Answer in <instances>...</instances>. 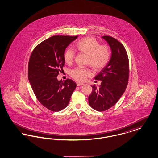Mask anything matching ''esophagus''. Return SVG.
Segmentation results:
<instances>
[{
  "label": "esophagus",
  "mask_w": 158,
  "mask_h": 158,
  "mask_svg": "<svg viewBox=\"0 0 158 158\" xmlns=\"http://www.w3.org/2000/svg\"><path fill=\"white\" fill-rule=\"evenodd\" d=\"M76 85H77V86H82V85H83V83H82L77 82L76 83Z\"/></svg>",
  "instance_id": "1"
}]
</instances>
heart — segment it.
<instances>
[{
    "mask_svg": "<svg viewBox=\"0 0 158 158\" xmlns=\"http://www.w3.org/2000/svg\"><path fill=\"white\" fill-rule=\"evenodd\" d=\"M77 50L88 54L87 63L96 70L105 68L110 58V52L108 46L99 45L94 38L85 37L80 40L76 44ZM75 52L71 48L65 52L64 58L68 64H71L75 59ZM91 72L88 68H76L70 71V76L78 82H83L91 75Z\"/></svg>",
    "mask_w": 158,
    "mask_h": 158,
    "instance_id": "b5f03b06",
    "label": "heart"
}]
</instances>
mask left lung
Masks as SVG:
<instances>
[{
  "label": "left lung",
  "instance_id": "obj_1",
  "mask_svg": "<svg viewBox=\"0 0 158 158\" xmlns=\"http://www.w3.org/2000/svg\"><path fill=\"white\" fill-rule=\"evenodd\" d=\"M111 50V57L107 65L95 79L102 81L99 88L92 86L89 104L98 111H104L115 105L127 86L129 63L127 53L120 41L110 36H103Z\"/></svg>",
  "mask_w": 158,
  "mask_h": 158
}]
</instances>
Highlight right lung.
<instances>
[{"label":"right lung","instance_id":"right-lung-1","mask_svg":"<svg viewBox=\"0 0 158 158\" xmlns=\"http://www.w3.org/2000/svg\"><path fill=\"white\" fill-rule=\"evenodd\" d=\"M78 36L54 35L35 47L28 63V79L38 101L52 111L68 106L76 83L71 79L58 81L65 64L66 47Z\"/></svg>","mask_w":158,"mask_h":158}]
</instances>
